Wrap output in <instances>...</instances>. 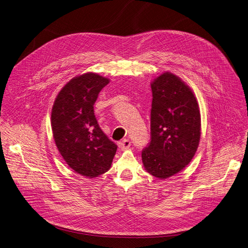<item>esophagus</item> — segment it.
I'll list each match as a JSON object with an SVG mask.
<instances>
[{
  "label": "esophagus",
  "instance_id": "34e87169",
  "mask_svg": "<svg viewBox=\"0 0 248 248\" xmlns=\"http://www.w3.org/2000/svg\"><path fill=\"white\" fill-rule=\"evenodd\" d=\"M130 145H131V140H128V139H124V140H122L119 142V147H120L121 149H126V148L130 147Z\"/></svg>",
  "mask_w": 248,
  "mask_h": 248
}]
</instances>
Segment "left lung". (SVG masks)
Returning a JSON list of instances; mask_svg holds the SVG:
<instances>
[{"label":"left lung","instance_id":"1","mask_svg":"<svg viewBox=\"0 0 248 248\" xmlns=\"http://www.w3.org/2000/svg\"><path fill=\"white\" fill-rule=\"evenodd\" d=\"M150 142L142 150L146 171L166 179L193 159L201 138V114L188 85L166 72L151 83Z\"/></svg>","mask_w":248,"mask_h":248}]
</instances>
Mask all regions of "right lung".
Returning <instances> with one entry per match:
<instances>
[{
  "mask_svg": "<svg viewBox=\"0 0 248 248\" xmlns=\"http://www.w3.org/2000/svg\"><path fill=\"white\" fill-rule=\"evenodd\" d=\"M109 79L95 73L72 78L58 93L51 111L54 141L77 173L96 177L108 171L117 145L101 130L94 104Z\"/></svg>",
  "mask_w": 248,
  "mask_h": 248,
  "instance_id": "add662e5",
  "label": "right lung"
}]
</instances>
